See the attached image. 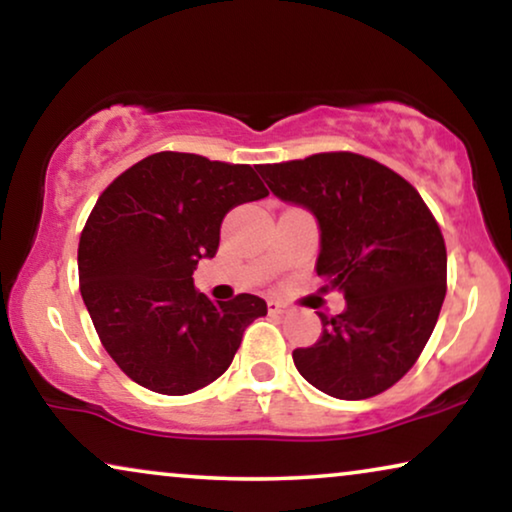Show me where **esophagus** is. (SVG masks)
Returning <instances> with one entry per match:
<instances>
[{
  "label": "esophagus",
  "instance_id": "1",
  "mask_svg": "<svg viewBox=\"0 0 512 512\" xmlns=\"http://www.w3.org/2000/svg\"><path fill=\"white\" fill-rule=\"evenodd\" d=\"M268 312L270 314H286L289 310H286V305L277 303V300H268Z\"/></svg>",
  "mask_w": 512,
  "mask_h": 512
}]
</instances>
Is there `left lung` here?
Returning a JSON list of instances; mask_svg holds the SVG:
<instances>
[{"instance_id": "1", "label": "left lung", "mask_w": 512, "mask_h": 512, "mask_svg": "<svg viewBox=\"0 0 512 512\" xmlns=\"http://www.w3.org/2000/svg\"><path fill=\"white\" fill-rule=\"evenodd\" d=\"M282 202L319 226L317 275L347 305L319 312L321 335L293 349L298 373L342 401L382 394L415 366L445 300V240L422 195L359 153H317L258 165Z\"/></svg>"}]
</instances>
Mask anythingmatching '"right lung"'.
<instances>
[{"mask_svg":"<svg viewBox=\"0 0 512 512\" xmlns=\"http://www.w3.org/2000/svg\"><path fill=\"white\" fill-rule=\"evenodd\" d=\"M268 195L249 165L160 151L95 202L79 242V284L104 349L130 380L167 396L226 373L263 298L214 303L193 272L214 258L230 209Z\"/></svg>","mask_w":512,"mask_h":512,"instance_id":"add662e5","label":"right lung"}]
</instances>
